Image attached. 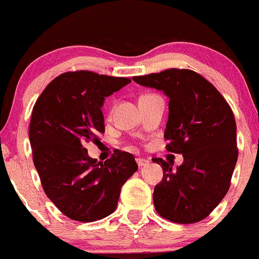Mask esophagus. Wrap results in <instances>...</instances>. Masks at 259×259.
I'll return each instance as SVG.
<instances>
[{
	"instance_id": "esophagus-1",
	"label": "esophagus",
	"mask_w": 259,
	"mask_h": 259,
	"mask_svg": "<svg viewBox=\"0 0 259 259\" xmlns=\"http://www.w3.org/2000/svg\"><path fill=\"white\" fill-rule=\"evenodd\" d=\"M136 162H137V165L140 166V167H143V166L148 165V163H150V161H148V160H145V158L138 157V158H136Z\"/></svg>"
}]
</instances>
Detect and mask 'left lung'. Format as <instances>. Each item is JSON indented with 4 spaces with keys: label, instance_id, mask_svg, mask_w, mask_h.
Returning a JSON list of instances; mask_svg holds the SVG:
<instances>
[{
    "label": "left lung",
    "instance_id": "1",
    "mask_svg": "<svg viewBox=\"0 0 259 259\" xmlns=\"http://www.w3.org/2000/svg\"><path fill=\"white\" fill-rule=\"evenodd\" d=\"M132 79L170 99L166 150L184 157L176 168L174 162L156 158L163 170L153 191L156 211L181 224L200 222L228 193L237 163L232 109L215 87L193 70L167 69Z\"/></svg>",
    "mask_w": 259,
    "mask_h": 259
}]
</instances>
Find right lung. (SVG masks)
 Listing matches in <instances>:
<instances>
[{"label": "right lung", "mask_w": 259, "mask_h": 259, "mask_svg": "<svg viewBox=\"0 0 259 259\" xmlns=\"http://www.w3.org/2000/svg\"><path fill=\"white\" fill-rule=\"evenodd\" d=\"M130 83L93 71L64 73L35 103L29 132L34 165L48 198L70 219L94 222L113 213L122 186L137 171L128 152L117 151L103 163L85 148L104 133L106 97Z\"/></svg>", "instance_id": "right-lung-1"}]
</instances>
